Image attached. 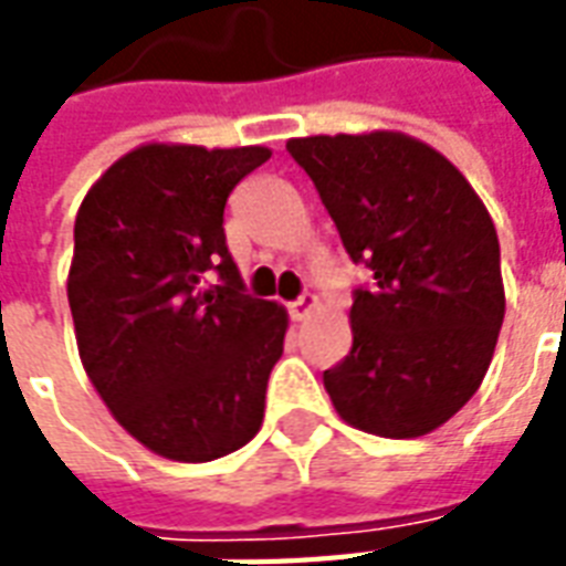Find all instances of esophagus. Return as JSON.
<instances>
[{
    "mask_svg": "<svg viewBox=\"0 0 566 566\" xmlns=\"http://www.w3.org/2000/svg\"><path fill=\"white\" fill-rule=\"evenodd\" d=\"M315 306H318V296L303 294V296H296L294 303H287V312H291V318L294 321H303Z\"/></svg>",
    "mask_w": 566,
    "mask_h": 566,
    "instance_id": "1",
    "label": "esophagus"
}]
</instances>
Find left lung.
<instances>
[{
    "label": "left lung",
    "instance_id": "obj_1",
    "mask_svg": "<svg viewBox=\"0 0 566 566\" xmlns=\"http://www.w3.org/2000/svg\"><path fill=\"white\" fill-rule=\"evenodd\" d=\"M369 282L352 352L324 373L336 412L376 437L446 424L482 385L506 312L500 242L470 181L403 133L287 142Z\"/></svg>",
    "mask_w": 566,
    "mask_h": 566
}]
</instances>
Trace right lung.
I'll use <instances>...</instances> for the list:
<instances>
[{"instance_id": "add662e5", "label": "right lung", "mask_w": 566, "mask_h": 566, "mask_svg": "<svg viewBox=\"0 0 566 566\" xmlns=\"http://www.w3.org/2000/svg\"><path fill=\"white\" fill-rule=\"evenodd\" d=\"M266 160L260 145H142L75 218L69 308L81 364L129 437L169 461L223 458L263 424L287 315L245 294L223 206Z\"/></svg>"}]
</instances>
